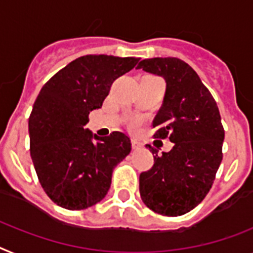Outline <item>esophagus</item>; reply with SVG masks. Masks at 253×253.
Returning a JSON list of instances; mask_svg holds the SVG:
<instances>
[{"mask_svg":"<svg viewBox=\"0 0 253 253\" xmlns=\"http://www.w3.org/2000/svg\"><path fill=\"white\" fill-rule=\"evenodd\" d=\"M131 144H132V149H133V150L140 149V148L143 146V144L140 143V141H137V140H135V139H133L132 141H131Z\"/></svg>","mask_w":253,"mask_h":253,"instance_id":"obj_1","label":"esophagus"}]
</instances>
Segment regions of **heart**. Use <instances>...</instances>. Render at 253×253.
I'll return each instance as SVG.
<instances>
[{"instance_id":"heart-1","label":"heart","mask_w":253,"mask_h":253,"mask_svg":"<svg viewBox=\"0 0 253 253\" xmlns=\"http://www.w3.org/2000/svg\"><path fill=\"white\" fill-rule=\"evenodd\" d=\"M139 123H140V120L139 118H136V117H132V118H130V121H128V125H130L131 127H136Z\"/></svg>"}]
</instances>
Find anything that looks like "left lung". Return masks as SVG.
Wrapping results in <instances>:
<instances>
[{"label":"left lung","mask_w":253,"mask_h":253,"mask_svg":"<svg viewBox=\"0 0 253 253\" xmlns=\"http://www.w3.org/2000/svg\"><path fill=\"white\" fill-rule=\"evenodd\" d=\"M137 69L166 81V94L153 121L154 137L173 143L169 153L146 145L154 165L140 173L146 207L165 216H181L202 202L222 161L224 127L217 104L195 71L177 58L141 60Z\"/></svg>","instance_id":"1"}]
</instances>
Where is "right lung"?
Listing matches in <instances>:
<instances>
[{"label":"right lung","mask_w":253,"mask_h":253,"mask_svg":"<svg viewBox=\"0 0 253 253\" xmlns=\"http://www.w3.org/2000/svg\"><path fill=\"white\" fill-rule=\"evenodd\" d=\"M137 58L86 55L54 74L40 91L31 117V157L50 199L67 210H84L107 195L114 167L131 152L130 137L114 131L107 137L84 126L99 109L118 77Z\"/></svg>","instance_id":"obj_1"}]
</instances>
